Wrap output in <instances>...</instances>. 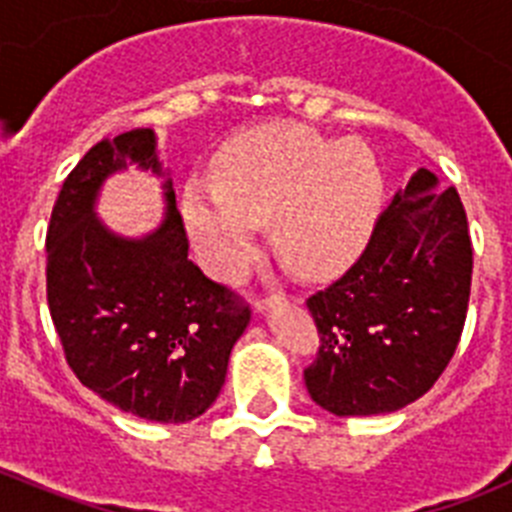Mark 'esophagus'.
Masks as SVG:
<instances>
[{"label":"esophagus","mask_w":512,"mask_h":512,"mask_svg":"<svg viewBox=\"0 0 512 512\" xmlns=\"http://www.w3.org/2000/svg\"><path fill=\"white\" fill-rule=\"evenodd\" d=\"M279 300H284L282 292H271V295H266V297H256V300H253V307H256V310H264L266 305H271V302H279Z\"/></svg>","instance_id":"obj_1"}]
</instances>
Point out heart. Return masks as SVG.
<instances>
[{
  "label": "heart",
  "mask_w": 512,
  "mask_h": 512,
  "mask_svg": "<svg viewBox=\"0 0 512 512\" xmlns=\"http://www.w3.org/2000/svg\"><path fill=\"white\" fill-rule=\"evenodd\" d=\"M384 176L361 140L325 138L305 125H266L235 138L212 179H189L182 215L202 264L241 277L261 223L300 274H333L364 248L382 207Z\"/></svg>",
  "instance_id": "heart-1"
}]
</instances>
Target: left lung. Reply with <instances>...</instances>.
Segmentation results:
<instances>
[{"label":"left lung","mask_w":512,"mask_h":512,"mask_svg":"<svg viewBox=\"0 0 512 512\" xmlns=\"http://www.w3.org/2000/svg\"><path fill=\"white\" fill-rule=\"evenodd\" d=\"M428 169L374 223L356 264L307 297L318 354L307 392L333 415H382L431 390L467 320L472 238L454 187Z\"/></svg>","instance_id":"8db88e82"}]
</instances>
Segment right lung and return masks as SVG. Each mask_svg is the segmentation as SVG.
Here are the masks:
<instances>
[{"label":"right lung","mask_w":512,"mask_h":512,"mask_svg":"<svg viewBox=\"0 0 512 512\" xmlns=\"http://www.w3.org/2000/svg\"><path fill=\"white\" fill-rule=\"evenodd\" d=\"M161 174L153 130L102 138L63 182L45 235V292L63 356L84 387L156 423H187L210 408L251 307L189 261V238L166 182V220L128 241L94 217L112 171Z\"/></svg>","instance_id":"right-lung-1"}]
</instances>
